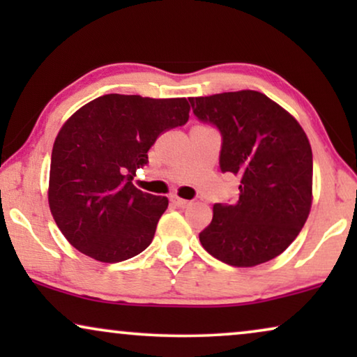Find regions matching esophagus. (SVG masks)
Instances as JSON below:
<instances>
[{
    "label": "esophagus",
    "mask_w": 357,
    "mask_h": 357,
    "mask_svg": "<svg viewBox=\"0 0 357 357\" xmlns=\"http://www.w3.org/2000/svg\"><path fill=\"white\" fill-rule=\"evenodd\" d=\"M170 202L172 204H175L177 208H187L192 204V202H188V199H183V198H178V197H170Z\"/></svg>",
    "instance_id": "34e87169"
}]
</instances>
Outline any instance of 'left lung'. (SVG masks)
I'll return each mask as SVG.
<instances>
[{
	"mask_svg": "<svg viewBox=\"0 0 357 357\" xmlns=\"http://www.w3.org/2000/svg\"><path fill=\"white\" fill-rule=\"evenodd\" d=\"M193 114L222 135V172L241 178L236 203H216L199 232L209 255L236 268L281 255L312 208V148L289 112L257 91L190 97Z\"/></svg>",
	"mask_w": 357,
	"mask_h": 357,
	"instance_id": "1",
	"label": "left lung"
}]
</instances>
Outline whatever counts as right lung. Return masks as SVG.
Returning <instances> with one entry per match:
<instances>
[{
    "label": "right lung",
    "mask_w": 357,
    "mask_h": 357,
    "mask_svg": "<svg viewBox=\"0 0 357 357\" xmlns=\"http://www.w3.org/2000/svg\"><path fill=\"white\" fill-rule=\"evenodd\" d=\"M185 97L107 94L82 105L58 131L48 206L66 241L102 263L138 255L153 242L169 199L131 183L164 131L188 121Z\"/></svg>",
    "instance_id": "add662e5"
}]
</instances>
